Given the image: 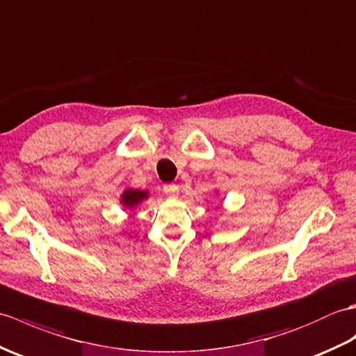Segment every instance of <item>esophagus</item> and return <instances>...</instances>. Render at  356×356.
Instances as JSON below:
<instances>
[{
    "instance_id": "obj_1",
    "label": "esophagus",
    "mask_w": 356,
    "mask_h": 356,
    "mask_svg": "<svg viewBox=\"0 0 356 356\" xmlns=\"http://www.w3.org/2000/svg\"><path fill=\"white\" fill-rule=\"evenodd\" d=\"M163 191L165 195L170 196V198H175V196L178 195V186L177 184H164Z\"/></svg>"
}]
</instances>
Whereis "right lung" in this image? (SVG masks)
Masks as SVG:
<instances>
[{
	"label": "right lung",
	"instance_id": "1",
	"mask_svg": "<svg viewBox=\"0 0 356 356\" xmlns=\"http://www.w3.org/2000/svg\"><path fill=\"white\" fill-rule=\"evenodd\" d=\"M146 192H140V191H126L123 193V204L126 205V207H136V205L138 202L143 201L146 198Z\"/></svg>",
	"mask_w": 356,
	"mask_h": 356
}]
</instances>
